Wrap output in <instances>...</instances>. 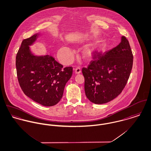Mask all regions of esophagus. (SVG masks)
Listing matches in <instances>:
<instances>
[{"mask_svg": "<svg viewBox=\"0 0 151 151\" xmlns=\"http://www.w3.org/2000/svg\"><path fill=\"white\" fill-rule=\"evenodd\" d=\"M75 73H76V74H79V73H80L81 72V68L77 67L75 69Z\"/></svg>", "mask_w": 151, "mask_h": 151, "instance_id": "esophagus-1", "label": "esophagus"}]
</instances>
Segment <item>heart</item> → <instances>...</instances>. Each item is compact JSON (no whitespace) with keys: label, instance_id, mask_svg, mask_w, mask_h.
I'll list each match as a JSON object with an SVG mask.
<instances>
[{"label":"heart","instance_id":"heart-1","mask_svg":"<svg viewBox=\"0 0 151 151\" xmlns=\"http://www.w3.org/2000/svg\"><path fill=\"white\" fill-rule=\"evenodd\" d=\"M105 47L106 45L105 44H101L96 47L88 48L85 51V55L87 58H93L96 55L97 51L99 50H103L105 48ZM72 52V51L68 47H64L61 50V57L64 60L68 61L70 58Z\"/></svg>","mask_w":151,"mask_h":151}]
</instances>
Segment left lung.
<instances>
[{"label":"left lung","instance_id":"1","mask_svg":"<svg viewBox=\"0 0 151 151\" xmlns=\"http://www.w3.org/2000/svg\"><path fill=\"white\" fill-rule=\"evenodd\" d=\"M133 55L124 36L116 47L97 52L87 68H82L87 98L96 104L108 102L123 91L133 67Z\"/></svg>","mask_w":151,"mask_h":151}]
</instances>
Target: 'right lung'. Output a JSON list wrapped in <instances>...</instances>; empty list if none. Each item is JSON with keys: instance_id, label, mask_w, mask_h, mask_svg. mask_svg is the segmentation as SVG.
Masks as SVG:
<instances>
[{"instance_id": "obj_1", "label": "right lung", "mask_w": 151, "mask_h": 151, "mask_svg": "<svg viewBox=\"0 0 151 151\" xmlns=\"http://www.w3.org/2000/svg\"><path fill=\"white\" fill-rule=\"evenodd\" d=\"M39 34L24 39L16 55L18 81L24 93L46 106L56 105L63 97L64 87L71 78L72 67L63 68L51 55L35 56L31 52Z\"/></svg>"}]
</instances>
